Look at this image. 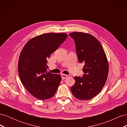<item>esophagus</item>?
I'll return each mask as SVG.
<instances>
[{"label": "esophagus", "instance_id": "34e87169", "mask_svg": "<svg viewBox=\"0 0 127 127\" xmlns=\"http://www.w3.org/2000/svg\"><path fill=\"white\" fill-rule=\"evenodd\" d=\"M61 76L63 79H64L65 78H66L67 77H68V75H64V74H61Z\"/></svg>", "mask_w": 127, "mask_h": 127}]
</instances>
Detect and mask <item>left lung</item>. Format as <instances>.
<instances>
[{
    "label": "left lung",
    "mask_w": 127,
    "mask_h": 127,
    "mask_svg": "<svg viewBox=\"0 0 127 127\" xmlns=\"http://www.w3.org/2000/svg\"><path fill=\"white\" fill-rule=\"evenodd\" d=\"M69 35L75 41L79 63L84 64L83 77H75L71 91L76 98L89 100L101 92L106 83L109 72L107 58L102 45L93 35L83 32Z\"/></svg>",
    "instance_id": "obj_1"
}]
</instances>
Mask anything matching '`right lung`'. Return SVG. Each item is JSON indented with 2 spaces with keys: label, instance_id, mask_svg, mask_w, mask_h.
<instances>
[{
  "label": "right lung",
  "instance_id": "add662e5",
  "mask_svg": "<svg viewBox=\"0 0 127 127\" xmlns=\"http://www.w3.org/2000/svg\"><path fill=\"white\" fill-rule=\"evenodd\" d=\"M66 33H45L29 40L21 52L18 71L22 84L40 99L54 96L61 77L47 71V59L66 39Z\"/></svg>",
  "mask_w": 127,
  "mask_h": 127
}]
</instances>
